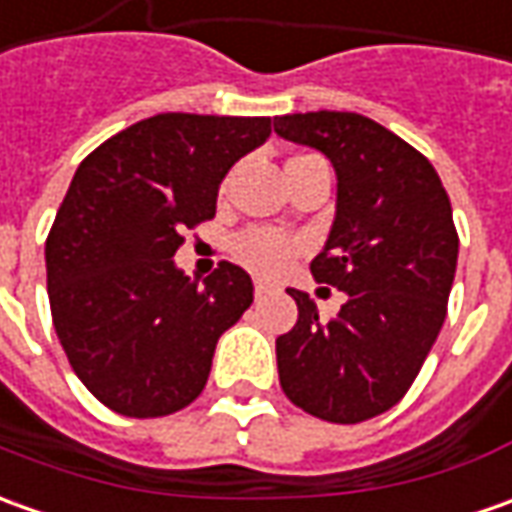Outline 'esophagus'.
I'll list each match as a JSON object with an SVG mask.
<instances>
[{
	"label": "esophagus",
	"mask_w": 512,
	"mask_h": 512,
	"mask_svg": "<svg viewBox=\"0 0 512 512\" xmlns=\"http://www.w3.org/2000/svg\"><path fill=\"white\" fill-rule=\"evenodd\" d=\"M266 294H271V285L263 283V280H257V283H255V297H257V300H263Z\"/></svg>",
	"instance_id": "1"
}]
</instances>
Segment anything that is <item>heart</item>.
Masks as SVG:
<instances>
[{
  "instance_id": "b5f03b06",
  "label": "heart",
  "mask_w": 512,
  "mask_h": 512,
  "mask_svg": "<svg viewBox=\"0 0 512 512\" xmlns=\"http://www.w3.org/2000/svg\"><path fill=\"white\" fill-rule=\"evenodd\" d=\"M232 255L241 266L255 271L260 277H277L294 263V257L300 255V241L280 229L255 227L241 232L232 241Z\"/></svg>"
}]
</instances>
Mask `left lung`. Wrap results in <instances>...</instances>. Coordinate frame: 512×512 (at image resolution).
<instances>
[{
	"instance_id": "left-lung-1",
	"label": "left lung",
	"mask_w": 512,
	"mask_h": 512,
	"mask_svg": "<svg viewBox=\"0 0 512 512\" xmlns=\"http://www.w3.org/2000/svg\"><path fill=\"white\" fill-rule=\"evenodd\" d=\"M274 131L336 170V218L311 274L347 294L325 322L288 288L300 319L277 339L280 387L308 415L361 423L401 401L446 322L460 252L451 201L429 159L370 117L285 114Z\"/></svg>"
}]
</instances>
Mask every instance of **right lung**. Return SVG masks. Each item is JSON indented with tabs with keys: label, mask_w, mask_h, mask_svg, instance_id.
<instances>
[{
	"label": "right lung",
	"mask_w": 512,
	"mask_h": 512,
	"mask_svg": "<svg viewBox=\"0 0 512 512\" xmlns=\"http://www.w3.org/2000/svg\"><path fill=\"white\" fill-rule=\"evenodd\" d=\"M269 134V117L168 111L75 170L44 249L52 325L83 387L117 415L196 401L221 333L255 300L241 266L224 260L198 283L173 255L184 227L215 215L229 168Z\"/></svg>",
	"instance_id": "1"
}]
</instances>
